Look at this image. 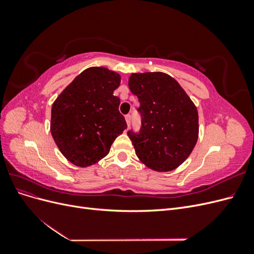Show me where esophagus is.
<instances>
[{
    "mask_svg": "<svg viewBox=\"0 0 254 254\" xmlns=\"http://www.w3.org/2000/svg\"><path fill=\"white\" fill-rule=\"evenodd\" d=\"M125 119H126V122H127V125L130 126V123H131V115H130V114L125 115Z\"/></svg>",
    "mask_w": 254,
    "mask_h": 254,
    "instance_id": "34e87169",
    "label": "esophagus"
}]
</instances>
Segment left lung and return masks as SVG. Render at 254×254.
Segmentation results:
<instances>
[{
  "mask_svg": "<svg viewBox=\"0 0 254 254\" xmlns=\"http://www.w3.org/2000/svg\"><path fill=\"white\" fill-rule=\"evenodd\" d=\"M128 84L140 103L139 131H127L137 158L151 170H175L197 143L195 105L180 84L165 73L132 74Z\"/></svg>",
  "mask_w": 254,
  "mask_h": 254,
  "instance_id": "8db88e82",
  "label": "left lung"
}]
</instances>
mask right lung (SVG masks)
Instances as JSON below:
<instances>
[{
	"instance_id": "add662e5",
	"label": "right lung",
	"mask_w": 254,
	"mask_h": 254,
	"mask_svg": "<svg viewBox=\"0 0 254 254\" xmlns=\"http://www.w3.org/2000/svg\"><path fill=\"white\" fill-rule=\"evenodd\" d=\"M121 76L106 67H90L64 90L52 107L51 132L61 153L73 164L86 167L109 153L127 128L113 95Z\"/></svg>"
}]
</instances>
